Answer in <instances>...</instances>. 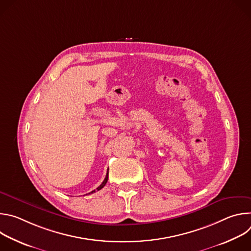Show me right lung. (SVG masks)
I'll use <instances>...</instances> for the list:
<instances>
[{
    "mask_svg": "<svg viewBox=\"0 0 251 251\" xmlns=\"http://www.w3.org/2000/svg\"><path fill=\"white\" fill-rule=\"evenodd\" d=\"M107 181H108V171H107V174H106V176H105V178H104V181L102 182V184L96 189V191H99V190H101L105 185H106V183H107ZM95 192V190L94 191H92L91 193H89V194H93Z\"/></svg>",
    "mask_w": 251,
    "mask_h": 251,
    "instance_id": "right-lung-1",
    "label": "right lung"
}]
</instances>
